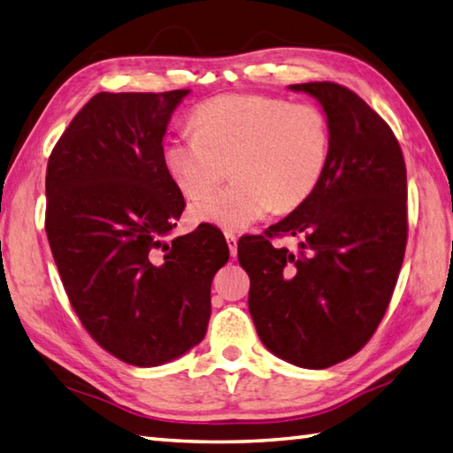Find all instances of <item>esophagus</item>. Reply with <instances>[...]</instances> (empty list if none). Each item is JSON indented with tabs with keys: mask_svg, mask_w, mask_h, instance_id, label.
<instances>
[{
	"mask_svg": "<svg viewBox=\"0 0 453 453\" xmlns=\"http://www.w3.org/2000/svg\"><path fill=\"white\" fill-rule=\"evenodd\" d=\"M225 238H226V244H228V250L233 256H236V246H238V238L236 234L233 233V230H226L225 233Z\"/></svg>",
	"mask_w": 453,
	"mask_h": 453,
	"instance_id": "esophagus-1",
	"label": "esophagus"
}]
</instances>
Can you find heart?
<instances>
[{
  "instance_id": "obj_1",
  "label": "heart",
  "mask_w": 453,
  "mask_h": 453,
  "mask_svg": "<svg viewBox=\"0 0 453 453\" xmlns=\"http://www.w3.org/2000/svg\"><path fill=\"white\" fill-rule=\"evenodd\" d=\"M327 116L313 104L262 94H223L193 112V132L169 138L167 175L195 203V223L241 230L268 215L294 211L311 197L329 164Z\"/></svg>"
}]
</instances>
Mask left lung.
I'll return each mask as SVG.
<instances>
[{
	"label": "left lung",
	"mask_w": 453,
	"mask_h": 453,
	"mask_svg": "<svg viewBox=\"0 0 453 453\" xmlns=\"http://www.w3.org/2000/svg\"><path fill=\"white\" fill-rule=\"evenodd\" d=\"M289 88L326 110L329 164L302 207L238 241V262L262 343L292 365L327 369L359 353L388 310L408 238L406 165L395 132L351 88ZM280 235L300 237L301 250H276Z\"/></svg>",
	"instance_id": "8db88e82"
}]
</instances>
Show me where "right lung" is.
<instances>
[{
  "mask_svg": "<svg viewBox=\"0 0 453 453\" xmlns=\"http://www.w3.org/2000/svg\"><path fill=\"white\" fill-rule=\"evenodd\" d=\"M187 94H94L47 164L45 230L68 302L104 351L135 366L201 343L211 281L228 260L212 225L164 242L185 199L161 142Z\"/></svg>",
  "mask_w": 453,
  "mask_h": 453,
  "instance_id": "1",
  "label": "right lung"
}]
</instances>
